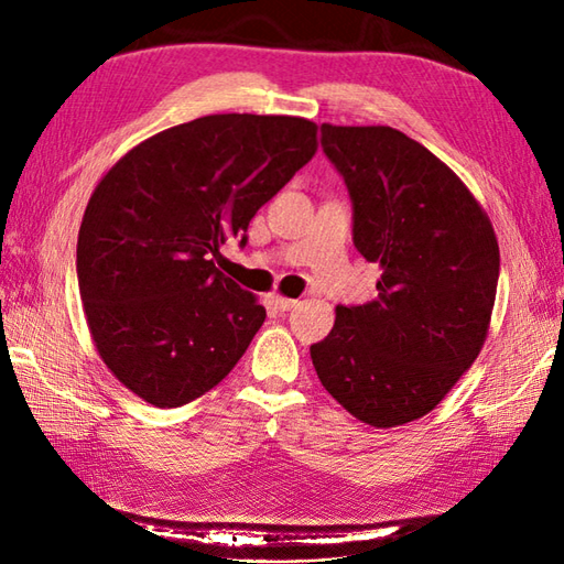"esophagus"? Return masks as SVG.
Wrapping results in <instances>:
<instances>
[{
    "label": "esophagus",
    "instance_id": "1",
    "mask_svg": "<svg viewBox=\"0 0 564 564\" xmlns=\"http://www.w3.org/2000/svg\"><path fill=\"white\" fill-rule=\"evenodd\" d=\"M273 303H275V307L281 310V313H289V310L297 307L295 297H285V295H273Z\"/></svg>",
    "mask_w": 564,
    "mask_h": 564
}]
</instances>
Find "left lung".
<instances>
[{"mask_svg":"<svg viewBox=\"0 0 564 564\" xmlns=\"http://www.w3.org/2000/svg\"><path fill=\"white\" fill-rule=\"evenodd\" d=\"M354 200V245L380 267L378 297L337 307L310 346L325 390L376 429L422 419L475 364L492 319L499 245L458 174L390 126L322 123Z\"/></svg>","mask_w":564,"mask_h":564,"instance_id":"8db88e82","label":"left lung"}]
</instances>
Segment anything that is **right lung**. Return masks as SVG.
I'll list each match as a JSON object with an SVG mask.
<instances>
[{
	"label": "right lung",
	"mask_w": 564,
	"mask_h": 564,
	"mask_svg": "<svg viewBox=\"0 0 564 564\" xmlns=\"http://www.w3.org/2000/svg\"><path fill=\"white\" fill-rule=\"evenodd\" d=\"M315 152L307 118L213 113L142 140L99 178L79 295L101 361L140 400L182 406L242 358L267 310L215 259Z\"/></svg>",
	"instance_id": "1"
}]
</instances>
